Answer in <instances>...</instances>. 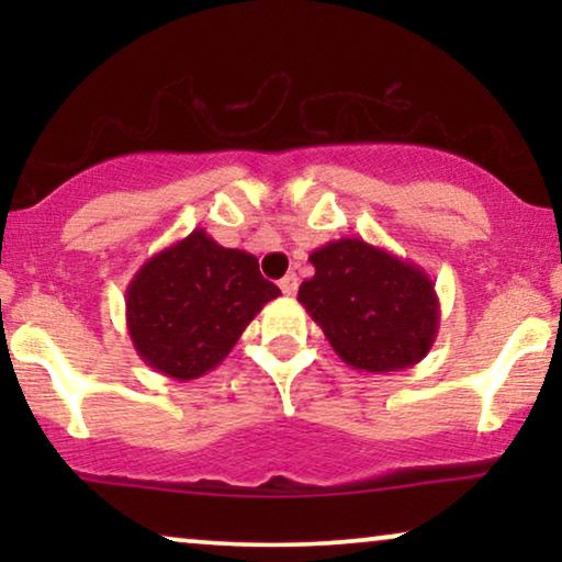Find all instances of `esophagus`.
<instances>
[{
    "mask_svg": "<svg viewBox=\"0 0 562 562\" xmlns=\"http://www.w3.org/2000/svg\"><path fill=\"white\" fill-rule=\"evenodd\" d=\"M279 286H281V291H283V294H286V296H294L296 289H299V279H296L294 273H286V276H283V279L279 281Z\"/></svg>",
    "mask_w": 562,
    "mask_h": 562,
    "instance_id": "esophagus-1",
    "label": "esophagus"
}]
</instances>
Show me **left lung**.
I'll use <instances>...</instances> for the list:
<instances>
[{
    "label": "left lung",
    "instance_id": "left-lung-1",
    "mask_svg": "<svg viewBox=\"0 0 562 562\" xmlns=\"http://www.w3.org/2000/svg\"><path fill=\"white\" fill-rule=\"evenodd\" d=\"M310 260L314 276L296 299L350 368L404 371L432 350L440 299L417 263L360 237L322 245Z\"/></svg>",
    "mask_w": 562,
    "mask_h": 562
}]
</instances>
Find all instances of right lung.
Listing matches in <instances>:
<instances>
[{"mask_svg": "<svg viewBox=\"0 0 562 562\" xmlns=\"http://www.w3.org/2000/svg\"><path fill=\"white\" fill-rule=\"evenodd\" d=\"M279 294L260 276L256 256L222 248L196 227L133 276L125 294L127 333L153 371L191 381L214 371Z\"/></svg>", "mask_w": 562, "mask_h": 562, "instance_id": "obj_1", "label": "right lung"}]
</instances>
